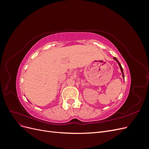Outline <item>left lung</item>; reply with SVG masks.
<instances>
[{
  "instance_id": "8db88e82",
  "label": "left lung",
  "mask_w": 149,
  "mask_h": 149,
  "mask_svg": "<svg viewBox=\"0 0 149 149\" xmlns=\"http://www.w3.org/2000/svg\"><path fill=\"white\" fill-rule=\"evenodd\" d=\"M113 59H114V60H116L117 62H118V65H119V67H120V71H121V72H122V73H123V78L124 79V72H123V67H122L121 65L120 64V63L119 62V61L118 60V59H117V58H116V57H114V58H113Z\"/></svg>"
}]
</instances>
